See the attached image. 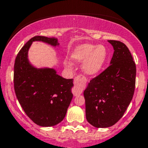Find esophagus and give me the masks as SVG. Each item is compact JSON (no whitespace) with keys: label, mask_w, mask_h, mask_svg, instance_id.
Listing matches in <instances>:
<instances>
[{"label":"esophagus","mask_w":148,"mask_h":148,"mask_svg":"<svg viewBox=\"0 0 148 148\" xmlns=\"http://www.w3.org/2000/svg\"><path fill=\"white\" fill-rule=\"evenodd\" d=\"M87 80L82 75H79L74 79V88L73 90V93L75 96L79 95L82 93V90L85 85H86Z\"/></svg>","instance_id":"34e87169"}]
</instances>
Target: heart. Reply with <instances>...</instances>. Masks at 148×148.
I'll use <instances>...</instances> for the list:
<instances>
[{
    "label": "heart",
    "mask_w": 148,
    "mask_h": 148,
    "mask_svg": "<svg viewBox=\"0 0 148 148\" xmlns=\"http://www.w3.org/2000/svg\"><path fill=\"white\" fill-rule=\"evenodd\" d=\"M107 50L103 45L84 44L76 48L71 55L74 63H82V70L88 76H96L101 71L107 59Z\"/></svg>",
    "instance_id": "b5f03b06"
}]
</instances>
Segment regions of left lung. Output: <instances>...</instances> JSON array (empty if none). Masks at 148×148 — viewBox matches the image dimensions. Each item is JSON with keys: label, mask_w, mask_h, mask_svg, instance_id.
<instances>
[{"label": "left lung", "mask_w": 148, "mask_h": 148, "mask_svg": "<svg viewBox=\"0 0 148 148\" xmlns=\"http://www.w3.org/2000/svg\"><path fill=\"white\" fill-rule=\"evenodd\" d=\"M114 53L110 66L92 79L84 91L88 122L96 128H108L123 117L133 98L136 64L126 45L108 40Z\"/></svg>", "instance_id": "obj_1"}]
</instances>
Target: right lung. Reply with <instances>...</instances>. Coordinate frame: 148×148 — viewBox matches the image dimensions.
<instances>
[{
	"mask_svg": "<svg viewBox=\"0 0 148 148\" xmlns=\"http://www.w3.org/2000/svg\"><path fill=\"white\" fill-rule=\"evenodd\" d=\"M34 41L58 46V38L37 36L30 38L18 52L14 66V86L22 108L30 120L43 127L54 126L64 119L72 99L73 79H65L54 69H37L27 58Z\"/></svg>",
	"mask_w": 148,
	"mask_h": 148,
	"instance_id": "obj_1",
	"label": "right lung"
}]
</instances>
